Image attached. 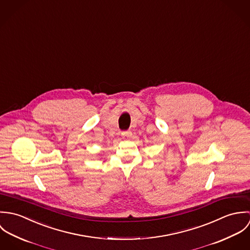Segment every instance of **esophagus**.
<instances>
[{
    "label": "esophagus",
    "instance_id": "34e87169",
    "mask_svg": "<svg viewBox=\"0 0 250 250\" xmlns=\"http://www.w3.org/2000/svg\"><path fill=\"white\" fill-rule=\"evenodd\" d=\"M121 136H122V137H127V138H129V137L132 136V132H131V131H124V132L121 133Z\"/></svg>",
    "mask_w": 250,
    "mask_h": 250
}]
</instances>
